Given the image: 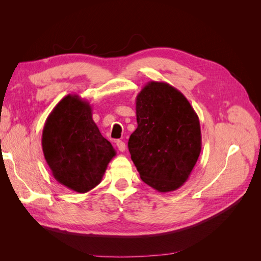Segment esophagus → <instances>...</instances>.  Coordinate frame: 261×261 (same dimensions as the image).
Segmentation results:
<instances>
[{
  "label": "esophagus",
  "mask_w": 261,
  "mask_h": 261,
  "mask_svg": "<svg viewBox=\"0 0 261 261\" xmlns=\"http://www.w3.org/2000/svg\"><path fill=\"white\" fill-rule=\"evenodd\" d=\"M116 146H117V148H118V150H120V151H125V149H126V146H125V143L124 141H122V140H117L116 141Z\"/></svg>",
  "instance_id": "obj_1"
}]
</instances>
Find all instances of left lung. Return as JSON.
<instances>
[{
  "label": "left lung",
  "instance_id": "8db88e82",
  "mask_svg": "<svg viewBox=\"0 0 261 261\" xmlns=\"http://www.w3.org/2000/svg\"><path fill=\"white\" fill-rule=\"evenodd\" d=\"M136 118L128 150L140 178L160 193L175 191L188 179L201 151L198 115L174 87L149 82L136 98Z\"/></svg>",
  "mask_w": 261,
  "mask_h": 261
}]
</instances>
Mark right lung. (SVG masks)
Segmentation results:
<instances>
[{"mask_svg": "<svg viewBox=\"0 0 261 261\" xmlns=\"http://www.w3.org/2000/svg\"><path fill=\"white\" fill-rule=\"evenodd\" d=\"M41 143L54 178L81 194L100 184L116 154L93 122L89 102L78 94H67L54 107L45 121Z\"/></svg>", "mask_w": 261, "mask_h": 261, "instance_id": "obj_1", "label": "right lung"}]
</instances>
